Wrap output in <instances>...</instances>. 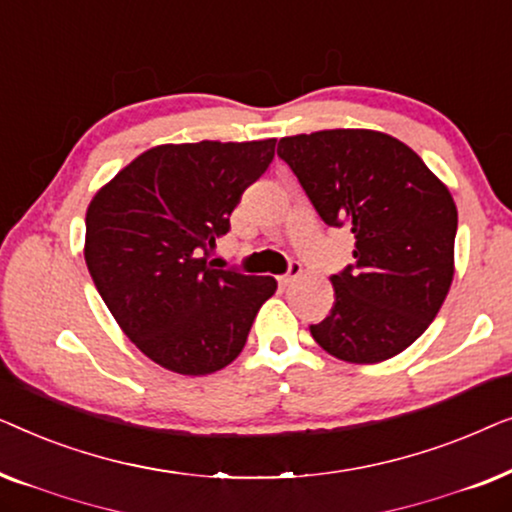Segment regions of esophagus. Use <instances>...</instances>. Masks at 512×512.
Returning a JSON list of instances; mask_svg holds the SVG:
<instances>
[{
	"label": "esophagus",
	"instance_id": "obj_1",
	"mask_svg": "<svg viewBox=\"0 0 512 512\" xmlns=\"http://www.w3.org/2000/svg\"><path fill=\"white\" fill-rule=\"evenodd\" d=\"M300 275H303V265H300L298 261H291L289 263V270H286L284 275H277V284L282 286V289H286V286H289L293 279L300 277Z\"/></svg>",
	"mask_w": 512,
	"mask_h": 512
}]
</instances>
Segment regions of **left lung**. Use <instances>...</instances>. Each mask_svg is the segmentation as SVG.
Wrapping results in <instances>:
<instances>
[{
  "instance_id": "obj_1",
  "label": "left lung",
  "mask_w": 512,
  "mask_h": 512,
  "mask_svg": "<svg viewBox=\"0 0 512 512\" xmlns=\"http://www.w3.org/2000/svg\"><path fill=\"white\" fill-rule=\"evenodd\" d=\"M321 221L352 228L354 263L331 277L335 303L310 326L328 354L377 363L401 354L436 317L454 275L457 207L410 146L373 130L279 139Z\"/></svg>"
}]
</instances>
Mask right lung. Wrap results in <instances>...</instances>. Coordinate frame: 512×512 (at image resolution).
Wrapping results in <instances>:
<instances>
[{
	"instance_id": "right-lung-1",
	"label": "right lung",
	"mask_w": 512,
	"mask_h": 512,
	"mask_svg": "<svg viewBox=\"0 0 512 512\" xmlns=\"http://www.w3.org/2000/svg\"><path fill=\"white\" fill-rule=\"evenodd\" d=\"M275 144L156 146L90 202V277L123 333L158 366L179 375L226 368L277 291L272 277L209 261L244 188L270 167Z\"/></svg>"
}]
</instances>
